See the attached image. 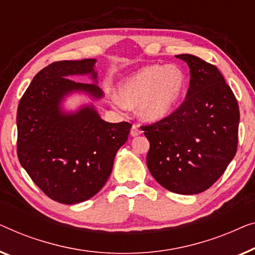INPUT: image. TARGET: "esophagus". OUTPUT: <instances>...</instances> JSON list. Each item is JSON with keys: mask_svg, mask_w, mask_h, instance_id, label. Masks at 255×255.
Instances as JSON below:
<instances>
[{"mask_svg": "<svg viewBox=\"0 0 255 255\" xmlns=\"http://www.w3.org/2000/svg\"><path fill=\"white\" fill-rule=\"evenodd\" d=\"M141 132H142V130L139 129L137 125H132V127L130 129V135L132 136V137H135V136H137V135H141Z\"/></svg>", "mask_w": 255, "mask_h": 255, "instance_id": "1", "label": "esophagus"}]
</instances>
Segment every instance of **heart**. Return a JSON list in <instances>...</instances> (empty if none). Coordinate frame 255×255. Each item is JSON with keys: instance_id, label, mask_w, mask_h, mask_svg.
<instances>
[{"instance_id": "heart-1", "label": "heart", "mask_w": 255, "mask_h": 255, "mask_svg": "<svg viewBox=\"0 0 255 255\" xmlns=\"http://www.w3.org/2000/svg\"><path fill=\"white\" fill-rule=\"evenodd\" d=\"M186 88V74L178 64H150L126 78L114 103L135 106L141 119L155 123L167 117Z\"/></svg>"}]
</instances>
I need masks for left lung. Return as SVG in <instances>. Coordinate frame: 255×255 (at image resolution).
<instances>
[{"label":"left lung","mask_w":255,"mask_h":255,"mask_svg":"<svg viewBox=\"0 0 255 255\" xmlns=\"http://www.w3.org/2000/svg\"><path fill=\"white\" fill-rule=\"evenodd\" d=\"M177 57L191 74L185 102L142 129L150 142L146 165L152 177L167 191L191 195L214 185L234 159L239 107L217 67L192 54Z\"/></svg>","instance_id":"8db88e82"}]
</instances>
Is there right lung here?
Segmentation results:
<instances>
[{"label": "right lung", "mask_w": 255, "mask_h": 255, "mask_svg": "<svg viewBox=\"0 0 255 255\" xmlns=\"http://www.w3.org/2000/svg\"><path fill=\"white\" fill-rule=\"evenodd\" d=\"M96 59L59 61L39 71L17 110V155L27 174L48 198L64 204L95 196L111 175L116 155L131 125L104 121L93 103L75 112L62 103L73 93L104 97ZM88 74L92 84L71 80Z\"/></svg>", "instance_id": "right-lung-1"}]
</instances>
